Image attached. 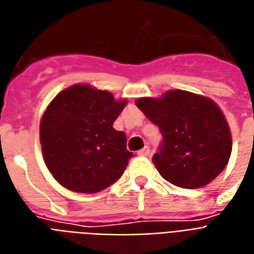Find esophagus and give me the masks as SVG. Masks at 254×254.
Wrapping results in <instances>:
<instances>
[{
    "label": "esophagus",
    "mask_w": 254,
    "mask_h": 254,
    "mask_svg": "<svg viewBox=\"0 0 254 254\" xmlns=\"http://www.w3.org/2000/svg\"><path fill=\"white\" fill-rule=\"evenodd\" d=\"M138 155H142V157H147V155H150V147H149V146H145L143 149L139 150V151H138Z\"/></svg>",
    "instance_id": "obj_1"
}]
</instances>
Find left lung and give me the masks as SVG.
Masks as SVG:
<instances>
[{"instance_id":"8db88e82","label":"left lung","mask_w":254,"mask_h":254,"mask_svg":"<svg viewBox=\"0 0 254 254\" xmlns=\"http://www.w3.org/2000/svg\"><path fill=\"white\" fill-rule=\"evenodd\" d=\"M135 104L162 134L153 162L166 181L193 190L210 184L225 169L231 154V132L212 100L175 89L162 97H140Z\"/></svg>"}]
</instances>
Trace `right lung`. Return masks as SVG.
Here are the masks:
<instances>
[{
	"mask_svg": "<svg viewBox=\"0 0 254 254\" xmlns=\"http://www.w3.org/2000/svg\"><path fill=\"white\" fill-rule=\"evenodd\" d=\"M127 105L108 90L77 84L59 92L40 120V145L50 173L78 193H96L119 180L132 153L114 122Z\"/></svg>",
	"mask_w": 254,
	"mask_h": 254,
	"instance_id": "add662e5",
	"label": "right lung"
}]
</instances>
